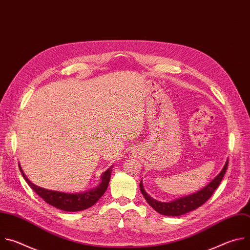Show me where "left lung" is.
Masks as SVG:
<instances>
[{"mask_svg": "<svg viewBox=\"0 0 250 250\" xmlns=\"http://www.w3.org/2000/svg\"><path fill=\"white\" fill-rule=\"evenodd\" d=\"M228 163H229V160H227L226 165L223 167L222 171L202 190L198 191L196 193H193L191 195H188V196L181 197V198L176 199V200L171 201V202H161L149 196L145 191L142 181L140 182V190H141L143 196L145 197L147 204L151 206L154 210H156L158 213H160L161 215L170 216V217L181 216L183 214H186L188 212H191V211L199 208L209 200L210 197L213 195L215 190L220 185V183L226 173V170L228 168Z\"/></svg>", "mask_w": 250, "mask_h": 250, "instance_id": "8db88e82", "label": "left lung"}]
</instances>
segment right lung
I'll return each instance as SVG.
<instances>
[{
	"label": "right lung",
	"mask_w": 250,
	"mask_h": 250,
	"mask_svg": "<svg viewBox=\"0 0 250 250\" xmlns=\"http://www.w3.org/2000/svg\"><path fill=\"white\" fill-rule=\"evenodd\" d=\"M19 167L27 184L39 197H41L47 204L66 212H79L93 206L106 191L112 171V167L104 171L102 175L101 184L94 189L82 193H65L48 190L33 184L24 174L21 165H19Z\"/></svg>",
	"instance_id": "1"
}]
</instances>
